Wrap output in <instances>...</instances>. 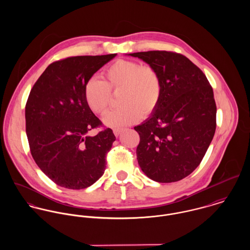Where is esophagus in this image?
<instances>
[{"instance_id":"1","label":"esophagus","mask_w":250,"mask_h":250,"mask_svg":"<svg viewBox=\"0 0 250 250\" xmlns=\"http://www.w3.org/2000/svg\"><path fill=\"white\" fill-rule=\"evenodd\" d=\"M121 129H119V128H115V129H113V134H114V136L115 137H118L119 136V134L121 133Z\"/></svg>"}]
</instances>
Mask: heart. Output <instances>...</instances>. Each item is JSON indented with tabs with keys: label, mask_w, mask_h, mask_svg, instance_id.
<instances>
[{
	"label": "heart",
	"mask_w": 250,
	"mask_h": 250,
	"mask_svg": "<svg viewBox=\"0 0 250 250\" xmlns=\"http://www.w3.org/2000/svg\"><path fill=\"white\" fill-rule=\"evenodd\" d=\"M104 81L90 78L84 84V100L95 113L105 114L111 102V91L119 92L121 107L109 111L104 123L123 127L150 115L162 96V81L158 71L136 61L117 60L104 71Z\"/></svg>",
	"instance_id": "b5f03b06"
}]
</instances>
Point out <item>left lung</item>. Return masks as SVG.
Returning a JSON list of instances; mask_svg holds the SVG:
<instances>
[{
  "label": "left lung",
  "mask_w": 250,
  "mask_h": 250,
  "mask_svg": "<svg viewBox=\"0 0 250 250\" xmlns=\"http://www.w3.org/2000/svg\"><path fill=\"white\" fill-rule=\"evenodd\" d=\"M154 67L162 96L151 116L134 129L138 163L159 183L177 182L201 163L215 132L214 91L205 74L185 56L167 51L129 54Z\"/></svg>",
  "instance_id": "8db88e82"
}]
</instances>
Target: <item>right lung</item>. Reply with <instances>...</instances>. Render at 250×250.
Returning <instances> with one entry per match:
<instances>
[{"instance_id":"right-lung-1","label":"right lung","mask_w":250,"mask_h":250,"mask_svg":"<svg viewBox=\"0 0 250 250\" xmlns=\"http://www.w3.org/2000/svg\"><path fill=\"white\" fill-rule=\"evenodd\" d=\"M116 54L70 57L51 63L34 84L26 104V132L38 167L58 186L82 189L106 169L115 136L84 100V84Z\"/></svg>"}]
</instances>
